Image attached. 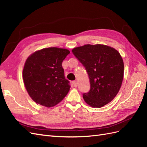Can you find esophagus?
Here are the masks:
<instances>
[{"label": "esophagus", "instance_id": "1", "mask_svg": "<svg viewBox=\"0 0 147 147\" xmlns=\"http://www.w3.org/2000/svg\"><path fill=\"white\" fill-rule=\"evenodd\" d=\"M72 83H73V85H74V86L75 87H77V82L74 81V82H72Z\"/></svg>", "mask_w": 147, "mask_h": 147}]
</instances>
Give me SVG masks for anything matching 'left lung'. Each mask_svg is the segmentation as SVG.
<instances>
[{"instance_id":"obj_1","label":"left lung","mask_w":147,"mask_h":147,"mask_svg":"<svg viewBox=\"0 0 147 147\" xmlns=\"http://www.w3.org/2000/svg\"><path fill=\"white\" fill-rule=\"evenodd\" d=\"M72 52L89 77L90 90L83 94L86 104L100 108L113 101L124 78V62L120 53L104 45H85L75 47Z\"/></svg>"}]
</instances>
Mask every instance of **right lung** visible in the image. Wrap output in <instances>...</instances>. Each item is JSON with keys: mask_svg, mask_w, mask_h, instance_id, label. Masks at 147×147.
<instances>
[{"mask_svg": "<svg viewBox=\"0 0 147 147\" xmlns=\"http://www.w3.org/2000/svg\"><path fill=\"white\" fill-rule=\"evenodd\" d=\"M70 53L67 49L47 47L30 55L23 69V80L31 98L51 108L62 101L70 90L62 63Z\"/></svg>", "mask_w": 147, "mask_h": 147, "instance_id": "add662e5", "label": "right lung"}]
</instances>
